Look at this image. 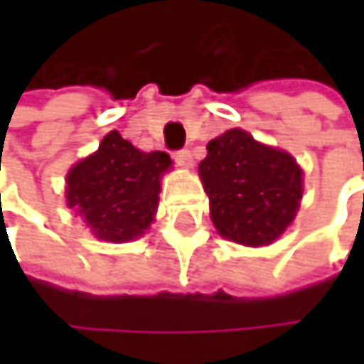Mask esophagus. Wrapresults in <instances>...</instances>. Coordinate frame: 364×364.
I'll return each mask as SVG.
<instances>
[{"instance_id":"1","label":"esophagus","mask_w":364,"mask_h":364,"mask_svg":"<svg viewBox=\"0 0 364 364\" xmlns=\"http://www.w3.org/2000/svg\"><path fill=\"white\" fill-rule=\"evenodd\" d=\"M173 160H175L179 166H191V162H193L189 149H177V151L173 154Z\"/></svg>"}]
</instances>
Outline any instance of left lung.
<instances>
[{"instance_id":"8db88e82","label":"left lung","mask_w":364,"mask_h":364,"mask_svg":"<svg viewBox=\"0 0 364 364\" xmlns=\"http://www.w3.org/2000/svg\"><path fill=\"white\" fill-rule=\"evenodd\" d=\"M206 149L198 168L217 232L247 247L274 242L299 208L304 187L297 162L238 128L213 139Z\"/></svg>"}]
</instances>
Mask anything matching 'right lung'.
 <instances>
[{
	"label": "right lung",
	"instance_id": "obj_1",
	"mask_svg": "<svg viewBox=\"0 0 364 364\" xmlns=\"http://www.w3.org/2000/svg\"><path fill=\"white\" fill-rule=\"evenodd\" d=\"M168 166L166 151H139L113 130L97 154L69 171L67 204L86 219L97 238L132 240L154 221L160 177Z\"/></svg>",
	"mask_w": 364,
	"mask_h": 364
}]
</instances>
